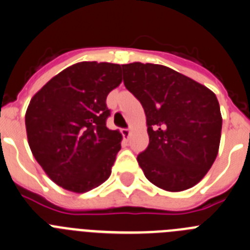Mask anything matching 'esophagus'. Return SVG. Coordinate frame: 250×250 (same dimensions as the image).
Wrapping results in <instances>:
<instances>
[{"label":"esophagus","instance_id":"esophagus-1","mask_svg":"<svg viewBox=\"0 0 250 250\" xmlns=\"http://www.w3.org/2000/svg\"><path fill=\"white\" fill-rule=\"evenodd\" d=\"M121 133H122L123 138L128 139V138H129V136H130V130L128 129V128H123V129H121Z\"/></svg>","mask_w":250,"mask_h":250}]
</instances>
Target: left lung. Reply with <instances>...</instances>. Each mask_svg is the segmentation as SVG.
Masks as SVG:
<instances>
[{
  "label": "left lung",
  "instance_id": "8db88e82",
  "mask_svg": "<svg viewBox=\"0 0 250 250\" xmlns=\"http://www.w3.org/2000/svg\"><path fill=\"white\" fill-rule=\"evenodd\" d=\"M123 82L141 102L149 145L137 157L146 178L168 192L189 189L217 158L222 114L215 94L162 64H122Z\"/></svg>",
  "mask_w": 250,
  "mask_h": 250
}]
</instances>
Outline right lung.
<instances>
[{
    "label": "right lung",
    "mask_w": 250,
    "mask_h": 250,
    "mask_svg": "<svg viewBox=\"0 0 250 250\" xmlns=\"http://www.w3.org/2000/svg\"><path fill=\"white\" fill-rule=\"evenodd\" d=\"M122 82L120 64L80 62L49 80L31 100L26 130L33 157L56 184L75 193L111 175L122 134L107 128V96Z\"/></svg>",
    "instance_id": "obj_1"
}]
</instances>
